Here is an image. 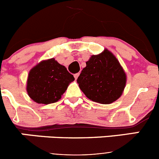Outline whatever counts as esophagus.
Instances as JSON below:
<instances>
[{
	"label": "esophagus",
	"instance_id": "esophagus-1",
	"mask_svg": "<svg viewBox=\"0 0 159 159\" xmlns=\"http://www.w3.org/2000/svg\"><path fill=\"white\" fill-rule=\"evenodd\" d=\"M79 75H80V73H76V74H75V75H74V76H75V80H77V78H78V77H79Z\"/></svg>",
	"mask_w": 159,
	"mask_h": 159
}]
</instances>
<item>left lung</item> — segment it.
I'll return each instance as SVG.
<instances>
[{
  "instance_id": "obj_1",
  "label": "left lung",
  "mask_w": 159,
  "mask_h": 159,
  "mask_svg": "<svg viewBox=\"0 0 159 159\" xmlns=\"http://www.w3.org/2000/svg\"><path fill=\"white\" fill-rule=\"evenodd\" d=\"M77 83L88 99L101 104L117 100L124 91L127 75L116 56L105 48L86 62Z\"/></svg>"
}]
</instances>
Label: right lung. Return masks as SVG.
<instances>
[{
	"instance_id": "add662e5",
	"label": "right lung",
	"mask_w": 159,
	"mask_h": 159,
	"mask_svg": "<svg viewBox=\"0 0 159 159\" xmlns=\"http://www.w3.org/2000/svg\"><path fill=\"white\" fill-rule=\"evenodd\" d=\"M75 78L54 58L38 63L29 71L28 95L34 102L49 104L57 102Z\"/></svg>"
}]
</instances>
